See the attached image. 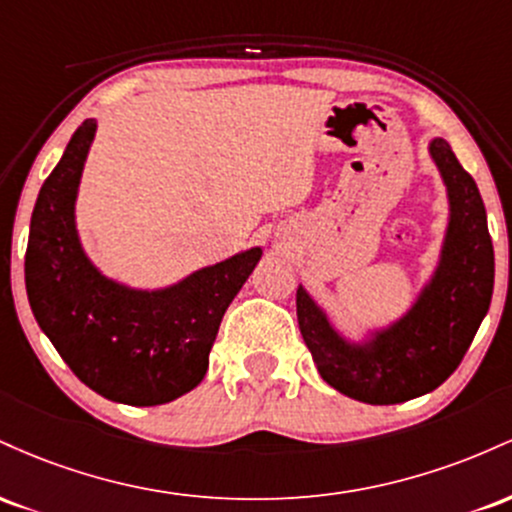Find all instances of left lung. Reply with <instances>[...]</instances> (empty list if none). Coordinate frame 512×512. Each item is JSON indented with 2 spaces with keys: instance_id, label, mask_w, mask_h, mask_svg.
<instances>
[{
  "instance_id": "1",
  "label": "left lung",
  "mask_w": 512,
  "mask_h": 512,
  "mask_svg": "<svg viewBox=\"0 0 512 512\" xmlns=\"http://www.w3.org/2000/svg\"><path fill=\"white\" fill-rule=\"evenodd\" d=\"M431 156L448 185L450 226L438 272L407 317L368 346H351L308 293H296L298 327L322 380L358 402L399 404L443 385L491 305L496 264L477 182L445 139H433Z\"/></svg>"
}]
</instances>
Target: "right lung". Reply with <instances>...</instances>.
I'll return each mask as SVG.
<instances>
[{
  "label": "right lung",
  "mask_w": 512,
  "mask_h": 512,
  "mask_svg": "<svg viewBox=\"0 0 512 512\" xmlns=\"http://www.w3.org/2000/svg\"><path fill=\"white\" fill-rule=\"evenodd\" d=\"M93 132L96 122H81L40 187L26 248L28 303L81 383L113 402L154 407L202 383L221 317L262 250L240 252L156 293L105 279L86 260L74 228Z\"/></svg>",
  "instance_id": "add662e5"
}]
</instances>
